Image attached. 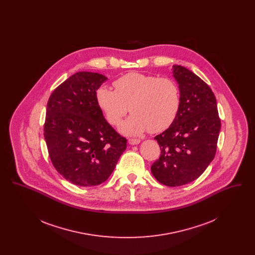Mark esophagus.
<instances>
[{"mask_svg":"<svg viewBox=\"0 0 255 255\" xmlns=\"http://www.w3.org/2000/svg\"><path fill=\"white\" fill-rule=\"evenodd\" d=\"M129 144H131V145H136V144H138V143H140V139H137V138H130L129 140Z\"/></svg>","mask_w":255,"mask_h":255,"instance_id":"34e87169","label":"esophagus"}]
</instances>
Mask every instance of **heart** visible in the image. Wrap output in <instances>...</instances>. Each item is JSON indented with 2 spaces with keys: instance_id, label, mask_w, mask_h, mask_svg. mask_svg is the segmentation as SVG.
<instances>
[{
  "instance_id": "obj_1",
  "label": "heart",
  "mask_w": 255,
  "mask_h": 255,
  "mask_svg": "<svg viewBox=\"0 0 255 255\" xmlns=\"http://www.w3.org/2000/svg\"><path fill=\"white\" fill-rule=\"evenodd\" d=\"M115 91L102 86L96 93L97 105L106 120L119 125L129 111L133 115L123 122L121 132L139 135L167 129L175 121L181 105L177 83L167 77L130 73L114 82Z\"/></svg>"
}]
</instances>
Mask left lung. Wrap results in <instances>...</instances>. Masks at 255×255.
<instances>
[{
    "mask_svg": "<svg viewBox=\"0 0 255 255\" xmlns=\"http://www.w3.org/2000/svg\"><path fill=\"white\" fill-rule=\"evenodd\" d=\"M181 105L175 121L155 136L160 157L151 172L158 182L181 186L198 179L216 154L221 129L216 98L206 82L188 69L174 65Z\"/></svg>",
    "mask_w": 255,
    "mask_h": 255,
    "instance_id": "left-lung-1",
    "label": "left lung"
}]
</instances>
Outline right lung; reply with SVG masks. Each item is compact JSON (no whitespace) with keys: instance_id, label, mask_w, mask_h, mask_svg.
<instances>
[{"instance_id":"add662e5","label":"right lung","mask_w":255,"mask_h":255,"mask_svg":"<svg viewBox=\"0 0 255 255\" xmlns=\"http://www.w3.org/2000/svg\"><path fill=\"white\" fill-rule=\"evenodd\" d=\"M103 74L74 73L49 97L44 136L57 172L79 186L105 182L127 147L97 105V89Z\"/></svg>"}]
</instances>
